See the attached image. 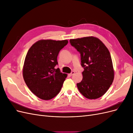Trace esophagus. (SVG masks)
<instances>
[{
  "mask_svg": "<svg viewBox=\"0 0 133 133\" xmlns=\"http://www.w3.org/2000/svg\"><path fill=\"white\" fill-rule=\"evenodd\" d=\"M74 74H75V72H74V71H72L71 73H70V74H69V75L71 76H72V75H74Z\"/></svg>",
  "mask_w": 133,
  "mask_h": 133,
  "instance_id": "obj_1",
  "label": "esophagus"
}]
</instances>
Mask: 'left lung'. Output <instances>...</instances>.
<instances>
[{
	"label": "left lung",
	"instance_id": "1",
	"mask_svg": "<svg viewBox=\"0 0 133 133\" xmlns=\"http://www.w3.org/2000/svg\"><path fill=\"white\" fill-rule=\"evenodd\" d=\"M70 43L80 53L81 65L84 69L82 80L76 84L78 90L88 99L101 97L114 78L109 51L99 39L92 36L70 39Z\"/></svg>",
	"mask_w": 133,
	"mask_h": 133
}]
</instances>
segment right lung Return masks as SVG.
Returning a JSON list of instances; mask_svg holds the SVG:
<instances>
[{
  "label": "right lung",
  "mask_w": 133,
  "mask_h": 133,
  "mask_svg": "<svg viewBox=\"0 0 133 133\" xmlns=\"http://www.w3.org/2000/svg\"><path fill=\"white\" fill-rule=\"evenodd\" d=\"M67 40L42 39L35 42L28 50L23 68V76L28 87L39 98L48 100L61 90L67 74L60 72L57 57Z\"/></svg>",
  "instance_id": "1"
}]
</instances>
